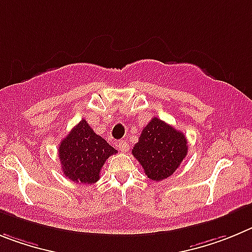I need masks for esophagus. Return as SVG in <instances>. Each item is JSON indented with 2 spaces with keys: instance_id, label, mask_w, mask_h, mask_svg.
I'll return each instance as SVG.
<instances>
[{
  "instance_id": "34e87169",
  "label": "esophagus",
  "mask_w": 252,
  "mask_h": 252,
  "mask_svg": "<svg viewBox=\"0 0 252 252\" xmlns=\"http://www.w3.org/2000/svg\"><path fill=\"white\" fill-rule=\"evenodd\" d=\"M117 147L119 151L122 152H128L129 151V144L126 142V140H119V142L117 143Z\"/></svg>"
}]
</instances>
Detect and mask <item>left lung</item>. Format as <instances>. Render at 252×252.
Listing matches in <instances>:
<instances>
[{
	"label": "left lung",
	"mask_w": 252,
	"mask_h": 252,
	"mask_svg": "<svg viewBox=\"0 0 252 252\" xmlns=\"http://www.w3.org/2000/svg\"><path fill=\"white\" fill-rule=\"evenodd\" d=\"M187 139L182 131L154 117L142 130L131 153L152 181L168 178L187 156Z\"/></svg>",
	"instance_id": "8db88e82"
}]
</instances>
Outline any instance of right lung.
Wrapping results in <instances>:
<instances>
[{
  "label": "right lung",
  "instance_id": "obj_1",
  "mask_svg": "<svg viewBox=\"0 0 252 252\" xmlns=\"http://www.w3.org/2000/svg\"><path fill=\"white\" fill-rule=\"evenodd\" d=\"M117 153L105 139L94 133L85 119L71 129L59 147L61 168L70 181L92 185L99 180L105 160Z\"/></svg>",
  "mask_w": 252,
  "mask_h": 252
}]
</instances>
